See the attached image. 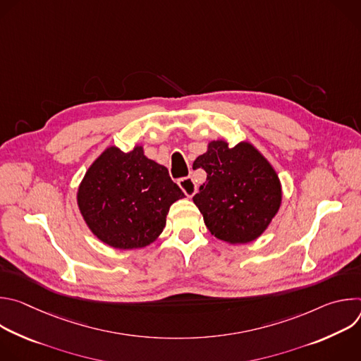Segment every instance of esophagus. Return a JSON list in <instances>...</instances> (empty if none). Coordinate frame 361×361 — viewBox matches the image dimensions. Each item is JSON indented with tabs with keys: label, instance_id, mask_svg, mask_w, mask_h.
I'll return each mask as SVG.
<instances>
[{
	"label": "esophagus",
	"instance_id": "esophagus-1",
	"mask_svg": "<svg viewBox=\"0 0 361 361\" xmlns=\"http://www.w3.org/2000/svg\"><path fill=\"white\" fill-rule=\"evenodd\" d=\"M178 185L181 187V190L185 192L187 197H192L197 192V184L194 181L192 177H184L178 180Z\"/></svg>",
	"mask_w": 361,
	"mask_h": 361
}]
</instances>
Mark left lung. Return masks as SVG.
Returning a JSON list of instances; mask_svg holds the SVG:
<instances>
[{
	"instance_id": "1",
	"label": "left lung",
	"mask_w": 361,
	"mask_h": 361,
	"mask_svg": "<svg viewBox=\"0 0 361 361\" xmlns=\"http://www.w3.org/2000/svg\"><path fill=\"white\" fill-rule=\"evenodd\" d=\"M207 180L192 197L213 235L230 244L260 237L280 209L281 185L270 163L248 142L212 141L197 157Z\"/></svg>"
}]
</instances>
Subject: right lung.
Returning a JSON list of instances; mask_svg holds the SVG:
<instances>
[{"label":"right lung","instance_id":"add662e5","mask_svg":"<svg viewBox=\"0 0 361 361\" xmlns=\"http://www.w3.org/2000/svg\"><path fill=\"white\" fill-rule=\"evenodd\" d=\"M184 192L169 170L144 156L142 147L107 148L78 188V207L90 230L114 248L145 247L166 227L170 205Z\"/></svg>","mask_w":361,"mask_h":361}]
</instances>
